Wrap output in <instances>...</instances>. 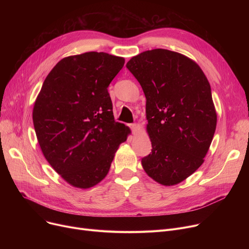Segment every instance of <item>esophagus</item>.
Segmentation results:
<instances>
[{"label":"esophagus","mask_w":249,"mask_h":249,"mask_svg":"<svg viewBox=\"0 0 249 249\" xmlns=\"http://www.w3.org/2000/svg\"><path fill=\"white\" fill-rule=\"evenodd\" d=\"M130 128H131L133 133H135V132H137V130L139 129V126L136 123H133V124H130Z\"/></svg>","instance_id":"1"}]
</instances>
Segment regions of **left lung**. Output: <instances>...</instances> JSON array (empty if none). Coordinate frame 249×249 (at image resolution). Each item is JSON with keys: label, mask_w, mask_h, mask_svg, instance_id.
<instances>
[{"label": "left lung", "mask_w": 249, "mask_h": 249, "mask_svg": "<svg viewBox=\"0 0 249 249\" xmlns=\"http://www.w3.org/2000/svg\"><path fill=\"white\" fill-rule=\"evenodd\" d=\"M126 68L146 98L152 149L142 166L160 184L177 185L202 165L211 145L217 114L210 84L194 60L167 49L142 52Z\"/></svg>", "instance_id": "1"}]
</instances>
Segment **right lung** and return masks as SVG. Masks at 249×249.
Segmentation results:
<instances>
[{"instance_id": "right-lung-1", "label": "right lung", "mask_w": 249, "mask_h": 249, "mask_svg": "<svg viewBox=\"0 0 249 249\" xmlns=\"http://www.w3.org/2000/svg\"><path fill=\"white\" fill-rule=\"evenodd\" d=\"M125 62L105 52L62 58L34 103L33 124L46 160L70 185L96 186L130 134L116 122L108 87Z\"/></svg>"}]
</instances>
